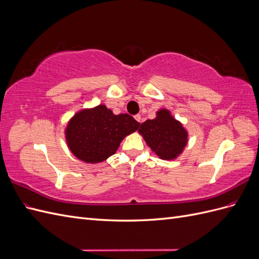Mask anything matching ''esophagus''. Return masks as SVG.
<instances>
[{
    "mask_svg": "<svg viewBox=\"0 0 259 259\" xmlns=\"http://www.w3.org/2000/svg\"><path fill=\"white\" fill-rule=\"evenodd\" d=\"M135 120L139 123H142V116H140V114H136L135 115Z\"/></svg>",
    "mask_w": 259,
    "mask_h": 259,
    "instance_id": "esophagus-1",
    "label": "esophagus"
}]
</instances>
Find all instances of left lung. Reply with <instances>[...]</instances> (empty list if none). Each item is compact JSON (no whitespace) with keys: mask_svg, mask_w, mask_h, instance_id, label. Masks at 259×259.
<instances>
[{"mask_svg":"<svg viewBox=\"0 0 259 259\" xmlns=\"http://www.w3.org/2000/svg\"><path fill=\"white\" fill-rule=\"evenodd\" d=\"M138 132L151 150L162 160L176 159L184 151L188 142L187 131L166 109L156 112L153 120L144 122Z\"/></svg>","mask_w":259,"mask_h":259,"instance_id":"8db88e82","label":"left lung"}]
</instances>
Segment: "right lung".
Instances as JSON below:
<instances>
[{
    "instance_id": "add662e5",
    "label": "right lung",
    "mask_w": 259,
    "mask_h": 259,
    "mask_svg": "<svg viewBox=\"0 0 259 259\" xmlns=\"http://www.w3.org/2000/svg\"><path fill=\"white\" fill-rule=\"evenodd\" d=\"M139 125L132 115H115L105 105H99L74 114L67 125L66 140L77 159L99 163L114 154L124 137L137 131Z\"/></svg>"
}]
</instances>
